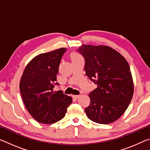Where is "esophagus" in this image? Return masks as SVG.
Returning <instances> with one entry per match:
<instances>
[{
    "instance_id": "1",
    "label": "esophagus",
    "mask_w": 150,
    "mask_h": 150,
    "mask_svg": "<svg viewBox=\"0 0 150 150\" xmlns=\"http://www.w3.org/2000/svg\"><path fill=\"white\" fill-rule=\"evenodd\" d=\"M79 97V95H73V98L75 99H77Z\"/></svg>"
}]
</instances>
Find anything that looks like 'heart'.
I'll use <instances>...</instances> for the list:
<instances>
[{"label": "heart", "instance_id": "b5f03b06", "mask_svg": "<svg viewBox=\"0 0 150 150\" xmlns=\"http://www.w3.org/2000/svg\"><path fill=\"white\" fill-rule=\"evenodd\" d=\"M71 57L72 61L78 59H81V57L80 56V55L77 54H75V53H73V54H72L71 56Z\"/></svg>", "mask_w": 150, "mask_h": 150}]
</instances>
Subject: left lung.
<instances>
[{
	"label": "left lung",
	"instance_id": "left-lung-1",
	"mask_svg": "<svg viewBox=\"0 0 150 150\" xmlns=\"http://www.w3.org/2000/svg\"><path fill=\"white\" fill-rule=\"evenodd\" d=\"M85 59V74L97 85L85 110L95 122L116 121L128 107L134 94L130 66L117 51L106 45L83 44L77 50Z\"/></svg>",
	"mask_w": 150,
	"mask_h": 150
}]
</instances>
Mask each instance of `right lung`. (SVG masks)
I'll return each mask as SVG.
<instances>
[{"label": "right lung", "instance_id": "obj_1", "mask_svg": "<svg viewBox=\"0 0 150 150\" xmlns=\"http://www.w3.org/2000/svg\"><path fill=\"white\" fill-rule=\"evenodd\" d=\"M66 48L39 54L26 65L20 83L25 106L40 123L50 124L64 117L72 98L62 91H54L59 66Z\"/></svg>", "mask_w": 150, "mask_h": 150}]
</instances>
